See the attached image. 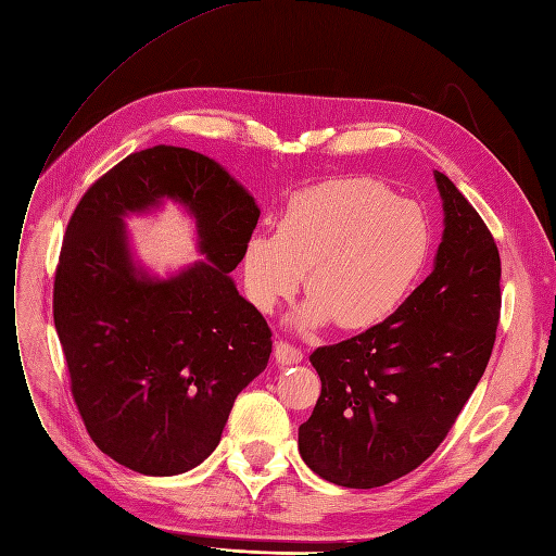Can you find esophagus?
Masks as SVG:
<instances>
[{
	"mask_svg": "<svg viewBox=\"0 0 556 556\" xmlns=\"http://www.w3.org/2000/svg\"><path fill=\"white\" fill-rule=\"evenodd\" d=\"M275 357L279 365H298L302 361V351L289 342H277L275 344Z\"/></svg>",
	"mask_w": 556,
	"mask_h": 556,
	"instance_id": "1",
	"label": "esophagus"
}]
</instances>
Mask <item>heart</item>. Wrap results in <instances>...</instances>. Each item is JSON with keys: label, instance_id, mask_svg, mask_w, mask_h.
Returning <instances> with one entry per match:
<instances>
[{"label": "heart", "instance_id": "1", "mask_svg": "<svg viewBox=\"0 0 556 556\" xmlns=\"http://www.w3.org/2000/svg\"><path fill=\"white\" fill-rule=\"evenodd\" d=\"M432 252V230L418 203L367 177L295 193L275 236L249 238L242 254L247 298L263 314L295 295L304 275L312 298L298 320H334L367 330L395 314Z\"/></svg>", "mask_w": 556, "mask_h": 556}]
</instances>
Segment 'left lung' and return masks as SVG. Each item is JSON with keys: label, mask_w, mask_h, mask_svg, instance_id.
Here are the masks:
<instances>
[{"label": "left lung", "mask_w": 556, "mask_h": 556, "mask_svg": "<svg viewBox=\"0 0 556 556\" xmlns=\"http://www.w3.org/2000/svg\"><path fill=\"white\" fill-rule=\"evenodd\" d=\"M445 228L434 270L383 324L318 346L320 397L300 425L307 467L334 485L371 490L432 455L485 371L501 314V258L490 228L434 173Z\"/></svg>", "instance_id": "left-lung-1"}]
</instances>
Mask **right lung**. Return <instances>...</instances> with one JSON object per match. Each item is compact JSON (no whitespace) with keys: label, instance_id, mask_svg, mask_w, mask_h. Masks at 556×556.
<instances>
[{"label":"right lung","instance_id":"right-lung-1","mask_svg":"<svg viewBox=\"0 0 556 556\" xmlns=\"http://www.w3.org/2000/svg\"><path fill=\"white\" fill-rule=\"evenodd\" d=\"M164 194L194 214L208 261L150 280L135 270L121 217ZM258 214L217 161L173 146L122 159L71 214L52 316L87 434L122 467H199L240 390L267 367L273 330L230 279Z\"/></svg>","mask_w":556,"mask_h":556}]
</instances>
